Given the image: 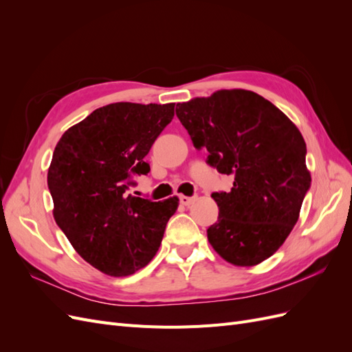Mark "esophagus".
<instances>
[{
	"mask_svg": "<svg viewBox=\"0 0 352 352\" xmlns=\"http://www.w3.org/2000/svg\"><path fill=\"white\" fill-rule=\"evenodd\" d=\"M179 201H180V204H182V206H190L195 201V197H185V195H182V197H179Z\"/></svg>",
	"mask_w": 352,
	"mask_h": 352,
	"instance_id": "1",
	"label": "esophagus"
}]
</instances>
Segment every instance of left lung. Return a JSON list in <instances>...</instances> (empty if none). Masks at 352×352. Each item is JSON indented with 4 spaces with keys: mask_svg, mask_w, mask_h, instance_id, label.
<instances>
[{
    "mask_svg": "<svg viewBox=\"0 0 352 352\" xmlns=\"http://www.w3.org/2000/svg\"><path fill=\"white\" fill-rule=\"evenodd\" d=\"M176 116L207 164L233 176L229 192H212L219 219L207 229L211 247L235 265L269 258L300 216L311 176L298 127L261 95L221 89L176 105Z\"/></svg>",
    "mask_w": 352,
    "mask_h": 352,
    "instance_id": "obj_1",
    "label": "left lung"
}]
</instances>
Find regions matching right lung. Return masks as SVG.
I'll return each instance as SVG.
<instances>
[{
	"instance_id": "1",
	"label": "right lung",
	"mask_w": 352,
	"mask_h": 352,
	"mask_svg": "<svg viewBox=\"0 0 352 352\" xmlns=\"http://www.w3.org/2000/svg\"><path fill=\"white\" fill-rule=\"evenodd\" d=\"M175 104L114 102L92 111L60 138L48 168L58 228L80 257L110 276H127L153 260L177 198L127 194L146 175L145 155L172 122Z\"/></svg>"
}]
</instances>
